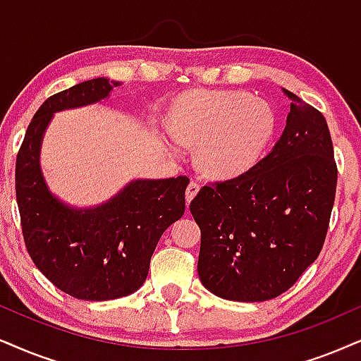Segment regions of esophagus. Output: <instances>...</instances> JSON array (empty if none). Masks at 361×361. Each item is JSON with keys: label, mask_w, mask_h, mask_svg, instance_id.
<instances>
[{"label": "esophagus", "mask_w": 361, "mask_h": 361, "mask_svg": "<svg viewBox=\"0 0 361 361\" xmlns=\"http://www.w3.org/2000/svg\"><path fill=\"white\" fill-rule=\"evenodd\" d=\"M200 191V185L196 183V181H190L188 186H186V193H185V198H186V203L190 204L191 200L195 198L196 193Z\"/></svg>", "instance_id": "1"}]
</instances>
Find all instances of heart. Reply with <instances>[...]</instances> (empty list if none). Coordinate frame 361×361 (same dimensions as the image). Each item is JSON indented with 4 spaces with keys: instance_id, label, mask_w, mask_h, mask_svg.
<instances>
[{
    "instance_id": "heart-1",
    "label": "heart",
    "mask_w": 361,
    "mask_h": 361,
    "mask_svg": "<svg viewBox=\"0 0 361 361\" xmlns=\"http://www.w3.org/2000/svg\"><path fill=\"white\" fill-rule=\"evenodd\" d=\"M171 130L183 143L200 145V166L208 175L231 178L262 157L275 131V113L245 91H193L173 108Z\"/></svg>"
}]
</instances>
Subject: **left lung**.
I'll return each instance as SVG.
<instances>
[{
    "label": "left lung",
    "instance_id": "1",
    "mask_svg": "<svg viewBox=\"0 0 361 361\" xmlns=\"http://www.w3.org/2000/svg\"><path fill=\"white\" fill-rule=\"evenodd\" d=\"M281 138L250 170L203 186L190 203L202 230L200 280L233 302H267L320 255L336 191L325 116L291 91Z\"/></svg>",
    "mask_w": 361,
    "mask_h": 361
}]
</instances>
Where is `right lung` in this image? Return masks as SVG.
<instances>
[{
	"label": "right lung",
	"instance_id": "1",
	"mask_svg": "<svg viewBox=\"0 0 361 361\" xmlns=\"http://www.w3.org/2000/svg\"><path fill=\"white\" fill-rule=\"evenodd\" d=\"M118 81L88 80L49 97L35 113L16 157V202L31 259L56 288L103 302L143 285L159 236L185 213L188 178L136 180L94 209H71L41 178V136L54 111L106 98Z\"/></svg>",
	"mask_w": 361,
	"mask_h": 361
}]
</instances>
